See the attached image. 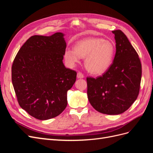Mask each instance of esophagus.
I'll return each mask as SVG.
<instances>
[{
  "instance_id": "obj_1",
  "label": "esophagus",
  "mask_w": 153,
  "mask_h": 153,
  "mask_svg": "<svg viewBox=\"0 0 153 153\" xmlns=\"http://www.w3.org/2000/svg\"><path fill=\"white\" fill-rule=\"evenodd\" d=\"M76 76H77V78H83L84 77V75H83L81 72H78Z\"/></svg>"
}]
</instances>
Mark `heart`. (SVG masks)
I'll list each match as a JSON object with an SVG mask.
<instances>
[{"label": "heart", "instance_id": "heart-1", "mask_svg": "<svg viewBox=\"0 0 153 153\" xmlns=\"http://www.w3.org/2000/svg\"><path fill=\"white\" fill-rule=\"evenodd\" d=\"M114 53L115 46L112 41L91 37L78 41L73 49L67 48L64 57L70 66L79 62L80 57L85 58L87 70L93 75H100L110 67Z\"/></svg>", "mask_w": 153, "mask_h": 153}]
</instances>
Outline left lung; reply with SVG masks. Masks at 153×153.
Instances as JSON below:
<instances>
[{
  "instance_id": "1",
  "label": "left lung",
  "mask_w": 153,
  "mask_h": 153,
  "mask_svg": "<svg viewBox=\"0 0 153 153\" xmlns=\"http://www.w3.org/2000/svg\"><path fill=\"white\" fill-rule=\"evenodd\" d=\"M116 52L103 76L87 78V96L98 112L108 115L124 112L137 100L142 77L138 55L121 30H113Z\"/></svg>"
}]
</instances>
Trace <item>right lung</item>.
Listing matches in <instances>:
<instances>
[{
	"instance_id": "right-lung-1",
	"label": "right lung",
	"mask_w": 153,
	"mask_h": 153,
	"mask_svg": "<svg viewBox=\"0 0 153 153\" xmlns=\"http://www.w3.org/2000/svg\"><path fill=\"white\" fill-rule=\"evenodd\" d=\"M64 34L33 36L18 51L12 66V83L22 109L39 120L57 117L66 108L67 92L75 84L76 72L62 60Z\"/></svg>"
}]
</instances>
